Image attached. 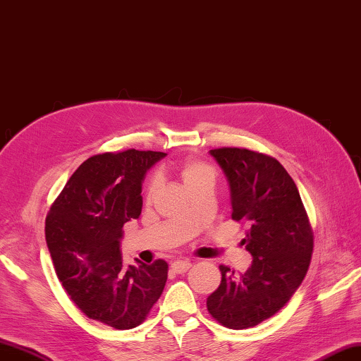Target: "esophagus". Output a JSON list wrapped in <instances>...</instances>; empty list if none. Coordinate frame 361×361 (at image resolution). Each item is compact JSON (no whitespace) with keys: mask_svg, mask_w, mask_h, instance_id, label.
Returning <instances> with one entry per match:
<instances>
[{"mask_svg":"<svg viewBox=\"0 0 361 361\" xmlns=\"http://www.w3.org/2000/svg\"><path fill=\"white\" fill-rule=\"evenodd\" d=\"M190 262H186V259H177V262L172 263V271L177 272V274H184L186 271H189L190 267Z\"/></svg>","mask_w":361,"mask_h":361,"instance_id":"1","label":"esophagus"}]
</instances>
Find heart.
I'll list each match as a JSON object with an SVG mask.
<instances>
[{"label":"heart","mask_w":361,"mask_h":361,"mask_svg":"<svg viewBox=\"0 0 361 361\" xmlns=\"http://www.w3.org/2000/svg\"><path fill=\"white\" fill-rule=\"evenodd\" d=\"M180 175L186 184L188 189H192L198 186V184H203V183H214L215 181V171L212 169L211 166H207L206 163H201V161H195V160H188L184 161L180 166ZM160 186V178L154 177L150 180L149 184V192L152 194V192L157 190V188Z\"/></svg>","instance_id":"b5f03b06"}]
</instances>
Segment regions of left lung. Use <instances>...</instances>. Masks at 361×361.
I'll use <instances>...</instances> for the list:
<instances>
[{"instance_id": "1", "label": "left lung", "mask_w": 361, "mask_h": 361, "mask_svg": "<svg viewBox=\"0 0 361 361\" xmlns=\"http://www.w3.org/2000/svg\"><path fill=\"white\" fill-rule=\"evenodd\" d=\"M209 154L228 180L232 219L250 226L245 243L252 264L241 276L220 266L207 311L228 328H252L279 312L303 281L312 231L294 180L275 158L237 147Z\"/></svg>"}]
</instances>
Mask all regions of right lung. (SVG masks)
<instances>
[{"label": "right lung", "mask_w": 361, "mask_h": 361, "mask_svg": "<svg viewBox=\"0 0 361 361\" xmlns=\"http://www.w3.org/2000/svg\"><path fill=\"white\" fill-rule=\"evenodd\" d=\"M163 152L129 149L90 157L73 172L46 219L58 280L80 311L114 329L145 322L160 298L167 263L126 264L123 224L137 220L142 181Z\"/></svg>", "instance_id": "right-lung-1"}]
</instances>
